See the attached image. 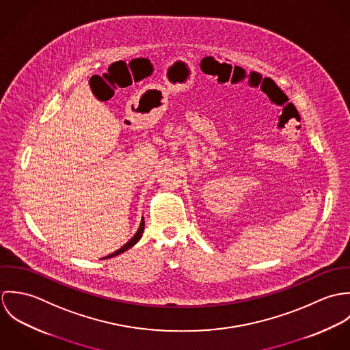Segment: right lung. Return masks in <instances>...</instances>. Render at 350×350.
<instances>
[{
    "mask_svg": "<svg viewBox=\"0 0 350 350\" xmlns=\"http://www.w3.org/2000/svg\"><path fill=\"white\" fill-rule=\"evenodd\" d=\"M144 218L142 219V224H140V228H139V230H137V233L122 247V248H120L118 250H116L114 253H111V254H109V256H106L105 258H110V257H114V256H117V254H120V253H122V252H125V250H129V248H132L140 239H142V236H143V232H144Z\"/></svg>",
    "mask_w": 350,
    "mask_h": 350,
    "instance_id": "right-lung-1",
    "label": "right lung"
}]
</instances>
